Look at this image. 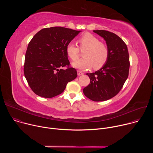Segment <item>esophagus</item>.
Segmentation results:
<instances>
[{"label": "esophagus", "mask_w": 153, "mask_h": 153, "mask_svg": "<svg viewBox=\"0 0 153 153\" xmlns=\"http://www.w3.org/2000/svg\"><path fill=\"white\" fill-rule=\"evenodd\" d=\"M84 73L82 72V71H80V70H78L77 71V75L78 76H81V75H83Z\"/></svg>", "instance_id": "esophagus-1"}]
</instances>
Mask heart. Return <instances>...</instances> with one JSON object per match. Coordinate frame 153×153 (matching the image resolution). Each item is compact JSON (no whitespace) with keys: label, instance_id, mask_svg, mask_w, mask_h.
<instances>
[{"label":"heart","instance_id":"b5f03b06","mask_svg":"<svg viewBox=\"0 0 153 153\" xmlns=\"http://www.w3.org/2000/svg\"><path fill=\"white\" fill-rule=\"evenodd\" d=\"M79 48L72 43L67 45L66 52L72 60H76L79 57L80 49L83 53L84 58L73 63V67L87 70L93 67L94 70H99L106 63L110 51L105 43L100 42L98 37L93 34L86 33L78 40Z\"/></svg>","mask_w":153,"mask_h":153}]
</instances>
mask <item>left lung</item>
I'll use <instances>...</instances> for the list:
<instances>
[{
  "label": "left lung",
  "instance_id": "1",
  "mask_svg": "<svg viewBox=\"0 0 153 153\" xmlns=\"http://www.w3.org/2000/svg\"><path fill=\"white\" fill-rule=\"evenodd\" d=\"M93 31L105 40L110 56L101 69L86 74L90 84L83 91L93 101H105L116 96L127 79L130 65L129 53L126 43L116 34L106 30Z\"/></svg>",
  "mask_w": 153,
  "mask_h": 153
}]
</instances>
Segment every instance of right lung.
Listing matches in <instances>:
<instances>
[{"label": "right lung", "mask_w": 153, "mask_h": 153, "mask_svg": "<svg viewBox=\"0 0 153 153\" xmlns=\"http://www.w3.org/2000/svg\"><path fill=\"white\" fill-rule=\"evenodd\" d=\"M60 27L45 28L30 42L25 54L24 75L32 91L45 98L63 92L77 76L66 52L68 43L80 33Z\"/></svg>", "instance_id": "add662e5"}]
</instances>
